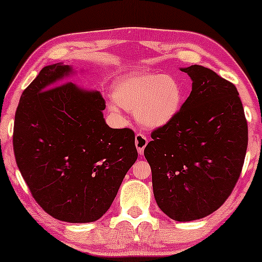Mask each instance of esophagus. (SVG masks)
<instances>
[{
    "label": "esophagus",
    "mask_w": 262,
    "mask_h": 262,
    "mask_svg": "<svg viewBox=\"0 0 262 262\" xmlns=\"http://www.w3.org/2000/svg\"><path fill=\"white\" fill-rule=\"evenodd\" d=\"M135 143H136V148H137V150H138V154L142 156L143 154H144V149H145L146 144H148V139H146L144 135L137 134L136 135Z\"/></svg>",
    "instance_id": "1"
}]
</instances>
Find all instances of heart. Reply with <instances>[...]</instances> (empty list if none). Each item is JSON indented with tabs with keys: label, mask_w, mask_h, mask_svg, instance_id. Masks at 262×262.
<instances>
[{
	"label": "heart",
	"mask_w": 262,
	"mask_h": 262,
	"mask_svg": "<svg viewBox=\"0 0 262 262\" xmlns=\"http://www.w3.org/2000/svg\"><path fill=\"white\" fill-rule=\"evenodd\" d=\"M184 85L173 75L136 73L113 84L110 108L118 114V106L134 111L142 126L160 128L171 123L184 103Z\"/></svg>",
	"instance_id": "b5f03b06"
}]
</instances>
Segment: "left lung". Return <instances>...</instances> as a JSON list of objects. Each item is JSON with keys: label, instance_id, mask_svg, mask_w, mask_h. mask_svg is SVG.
Here are the masks:
<instances>
[{"label": "left lung", "instance_id": "8db88e82", "mask_svg": "<svg viewBox=\"0 0 262 262\" xmlns=\"http://www.w3.org/2000/svg\"><path fill=\"white\" fill-rule=\"evenodd\" d=\"M192 92L177 118L144 149L162 212L178 222L214 212L231 194L245 162L248 126L236 87L209 68H181Z\"/></svg>", "mask_w": 262, "mask_h": 262}]
</instances>
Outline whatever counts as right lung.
I'll return each instance as SVG.
<instances>
[{
  "mask_svg": "<svg viewBox=\"0 0 262 262\" xmlns=\"http://www.w3.org/2000/svg\"><path fill=\"white\" fill-rule=\"evenodd\" d=\"M73 74L63 63L46 66L25 89L13 146L20 173L45 212L91 223L112 205L138 154L132 130L106 124L100 92L64 83Z\"/></svg>",
  "mask_w": 262,
  "mask_h": 262,
  "instance_id": "obj_1",
  "label": "right lung"
}]
</instances>
